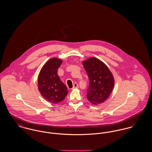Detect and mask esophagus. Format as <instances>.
<instances>
[{
	"label": "esophagus",
	"mask_w": 152,
	"mask_h": 152,
	"mask_svg": "<svg viewBox=\"0 0 152 152\" xmlns=\"http://www.w3.org/2000/svg\"><path fill=\"white\" fill-rule=\"evenodd\" d=\"M79 87V85L77 83H75L73 85V88H77Z\"/></svg>",
	"instance_id": "obj_1"
}]
</instances>
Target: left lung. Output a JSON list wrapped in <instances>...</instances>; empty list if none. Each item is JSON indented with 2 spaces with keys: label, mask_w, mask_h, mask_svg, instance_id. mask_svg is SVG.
<instances>
[{
  "label": "left lung",
  "mask_w": 152,
  "mask_h": 152,
  "mask_svg": "<svg viewBox=\"0 0 152 152\" xmlns=\"http://www.w3.org/2000/svg\"><path fill=\"white\" fill-rule=\"evenodd\" d=\"M83 64L90 81L87 98L94 105L104 102L114 87L112 73L104 62L94 57L83 61Z\"/></svg>",
  "instance_id": "obj_1"
}]
</instances>
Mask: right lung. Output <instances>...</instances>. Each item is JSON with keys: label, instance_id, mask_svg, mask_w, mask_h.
<instances>
[{"label": "right lung", "instance_id": "add662e5", "mask_svg": "<svg viewBox=\"0 0 152 152\" xmlns=\"http://www.w3.org/2000/svg\"><path fill=\"white\" fill-rule=\"evenodd\" d=\"M58 58L50 59L43 66L38 77L39 90L47 101L58 104L62 101L66 95V86L61 82L57 70L62 64Z\"/></svg>", "mask_w": 152, "mask_h": 152}]
</instances>
